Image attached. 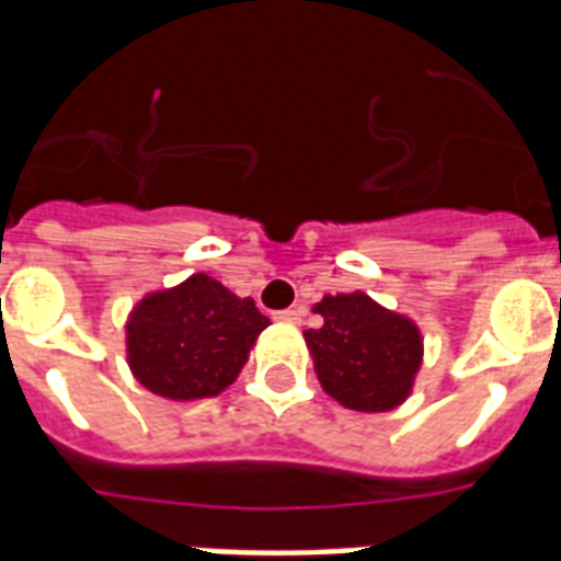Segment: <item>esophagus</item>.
Here are the masks:
<instances>
[{
    "label": "esophagus",
    "mask_w": 561,
    "mask_h": 561,
    "mask_svg": "<svg viewBox=\"0 0 561 561\" xmlns=\"http://www.w3.org/2000/svg\"><path fill=\"white\" fill-rule=\"evenodd\" d=\"M273 320H279V323H288V325H297L302 320V308H285V311H276Z\"/></svg>",
    "instance_id": "obj_1"
}]
</instances>
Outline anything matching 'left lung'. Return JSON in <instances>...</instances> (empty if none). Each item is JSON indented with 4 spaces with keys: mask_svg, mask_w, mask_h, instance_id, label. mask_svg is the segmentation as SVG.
Listing matches in <instances>:
<instances>
[{
    "mask_svg": "<svg viewBox=\"0 0 561 561\" xmlns=\"http://www.w3.org/2000/svg\"><path fill=\"white\" fill-rule=\"evenodd\" d=\"M314 314L323 325L308 329L306 346L320 387L334 401L358 413H387L410 399L425 358V337L413 317L364 290L325 294Z\"/></svg>",
    "mask_w": 561,
    "mask_h": 561,
    "instance_id": "obj_1",
    "label": "left lung"
}]
</instances>
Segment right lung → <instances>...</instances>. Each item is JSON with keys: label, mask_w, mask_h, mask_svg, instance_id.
<instances>
[{"label": "right lung", "mask_w": 561, "mask_h": 561, "mask_svg": "<svg viewBox=\"0 0 561 561\" xmlns=\"http://www.w3.org/2000/svg\"><path fill=\"white\" fill-rule=\"evenodd\" d=\"M271 320L209 273L148 290L127 314L125 358L134 378L169 401L211 399L236 381Z\"/></svg>", "instance_id": "1"}]
</instances>
